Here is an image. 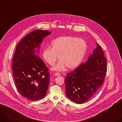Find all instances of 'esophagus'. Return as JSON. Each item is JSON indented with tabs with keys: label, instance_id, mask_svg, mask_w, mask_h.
I'll return each mask as SVG.
<instances>
[{
	"label": "esophagus",
	"instance_id": "34e87169",
	"mask_svg": "<svg viewBox=\"0 0 122 122\" xmlns=\"http://www.w3.org/2000/svg\"><path fill=\"white\" fill-rule=\"evenodd\" d=\"M55 75L56 76H59L61 75V74H60V73H55Z\"/></svg>",
	"mask_w": 122,
	"mask_h": 122
}]
</instances>
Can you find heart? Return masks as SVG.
Segmentation results:
<instances>
[{"mask_svg": "<svg viewBox=\"0 0 122 122\" xmlns=\"http://www.w3.org/2000/svg\"><path fill=\"white\" fill-rule=\"evenodd\" d=\"M87 50V44L82 39L70 36L58 37L51 42V48L42 51V57L50 66H53L58 58L60 61L53 67L61 71L66 66L69 69L77 67L82 61Z\"/></svg>", "mask_w": 122, "mask_h": 122, "instance_id": "heart-1", "label": "heart"}]
</instances>
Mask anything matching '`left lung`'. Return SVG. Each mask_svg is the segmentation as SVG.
<instances>
[{
    "mask_svg": "<svg viewBox=\"0 0 122 122\" xmlns=\"http://www.w3.org/2000/svg\"><path fill=\"white\" fill-rule=\"evenodd\" d=\"M88 61L67 73L65 79L66 97L77 104L92 97L103 83L107 71V61L99 45Z\"/></svg>",
    "mask_w": 122,
    "mask_h": 122,
    "instance_id": "left-lung-1",
    "label": "left lung"
}]
</instances>
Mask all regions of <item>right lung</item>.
<instances>
[{"label": "right lung", "instance_id": "add662e5", "mask_svg": "<svg viewBox=\"0 0 122 122\" xmlns=\"http://www.w3.org/2000/svg\"><path fill=\"white\" fill-rule=\"evenodd\" d=\"M51 33L35 30L16 46L12 61L15 84L20 94L30 100L43 98L47 92L50 74L39 55L43 39Z\"/></svg>", "mask_w": 122, "mask_h": 122}]
</instances>
